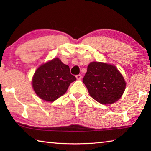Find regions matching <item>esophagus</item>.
I'll use <instances>...</instances> for the list:
<instances>
[{"label":"esophagus","instance_id":"obj_1","mask_svg":"<svg viewBox=\"0 0 151 151\" xmlns=\"http://www.w3.org/2000/svg\"><path fill=\"white\" fill-rule=\"evenodd\" d=\"M76 78L78 79V80H81V79L82 78V75H76Z\"/></svg>","mask_w":151,"mask_h":151}]
</instances>
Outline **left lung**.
<instances>
[{
  "instance_id": "8db88e82",
  "label": "left lung",
  "mask_w": 151,
  "mask_h": 151,
  "mask_svg": "<svg viewBox=\"0 0 151 151\" xmlns=\"http://www.w3.org/2000/svg\"><path fill=\"white\" fill-rule=\"evenodd\" d=\"M83 82L92 98L104 104L115 103L126 87L123 76L115 66L99 62L89 64Z\"/></svg>"
}]
</instances>
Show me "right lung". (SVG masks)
Wrapping results in <instances>:
<instances>
[{
    "label": "right lung",
    "mask_w": 151,
    "mask_h": 151,
    "mask_svg": "<svg viewBox=\"0 0 151 151\" xmlns=\"http://www.w3.org/2000/svg\"><path fill=\"white\" fill-rule=\"evenodd\" d=\"M76 80L69 66L56 58L40 66L32 82L34 91L40 99L52 102L65 94L70 84Z\"/></svg>",
    "instance_id": "1"
}]
</instances>
